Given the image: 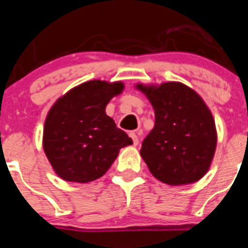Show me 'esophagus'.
Here are the masks:
<instances>
[{"instance_id":"esophagus-1","label":"esophagus","mask_w":248,"mask_h":248,"mask_svg":"<svg viewBox=\"0 0 248 248\" xmlns=\"http://www.w3.org/2000/svg\"><path fill=\"white\" fill-rule=\"evenodd\" d=\"M129 136H131L132 140H133V144H134V146H137V145L139 144L138 133H137V132H131V133H129Z\"/></svg>"}]
</instances>
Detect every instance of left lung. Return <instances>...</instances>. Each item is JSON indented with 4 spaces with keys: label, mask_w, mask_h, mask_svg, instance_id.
I'll return each mask as SVG.
<instances>
[{
    "label": "left lung",
    "mask_w": 248,
    "mask_h": 248,
    "mask_svg": "<svg viewBox=\"0 0 248 248\" xmlns=\"http://www.w3.org/2000/svg\"><path fill=\"white\" fill-rule=\"evenodd\" d=\"M134 87L155 110V127L140 149L150 172L169 186L199 181L209 171L217 145L215 119L204 99L179 81Z\"/></svg>",
    "instance_id": "left-lung-1"
}]
</instances>
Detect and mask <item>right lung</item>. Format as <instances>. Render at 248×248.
I'll return each mask as SVG.
<instances>
[{
    "instance_id": "1",
    "label": "right lung",
    "mask_w": 248,
    "mask_h": 248,
    "mask_svg": "<svg viewBox=\"0 0 248 248\" xmlns=\"http://www.w3.org/2000/svg\"><path fill=\"white\" fill-rule=\"evenodd\" d=\"M122 81L90 80L69 90L47 111L43 149L52 169L68 182L86 184L103 176L122 147L133 144L108 116L110 99Z\"/></svg>"
}]
</instances>
